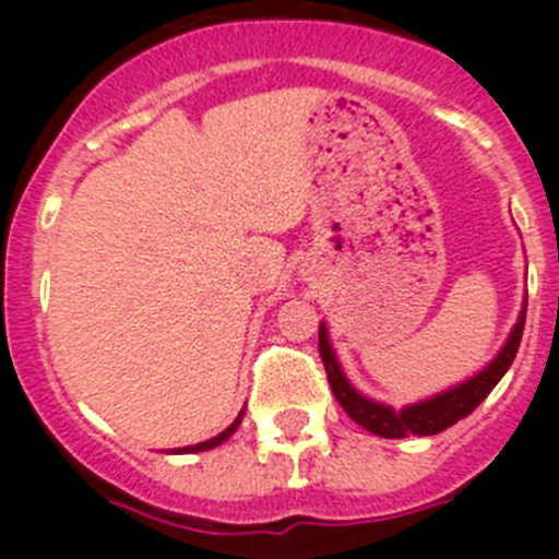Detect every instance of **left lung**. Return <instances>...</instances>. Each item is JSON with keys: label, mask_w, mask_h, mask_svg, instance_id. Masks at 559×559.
<instances>
[{"label": "left lung", "mask_w": 559, "mask_h": 559, "mask_svg": "<svg viewBox=\"0 0 559 559\" xmlns=\"http://www.w3.org/2000/svg\"><path fill=\"white\" fill-rule=\"evenodd\" d=\"M524 313H527V300L522 302L520 319H516L514 330L506 337L503 348H500L478 373H473L471 379L462 381V384H454L443 389V392L432 394V397L403 405L400 411L386 403H379V400L368 397V394H362L359 389L352 386V381L343 373L341 362H337L335 348H332L330 332H326L324 321L319 324V354L321 362H324L326 381H330L332 394H335V400L343 405V411H346L359 427H365V430L381 438L438 436V432H443L447 427L465 419L467 414H473V411L478 408V403H484V397H487V394L498 386V381L503 379L506 370L514 362L516 352H520Z\"/></svg>", "instance_id": "8db88e82"}]
</instances>
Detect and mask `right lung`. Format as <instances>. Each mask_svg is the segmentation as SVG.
I'll return each instance as SVG.
<instances>
[{"label": "right lung", "instance_id": "add662e5", "mask_svg": "<svg viewBox=\"0 0 559 559\" xmlns=\"http://www.w3.org/2000/svg\"><path fill=\"white\" fill-rule=\"evenodd\" d=\"M243 414H246V408H243V411H240V414H238V416H235V421H233V425H229V427H227V430H224V432H218V436H216V438H211V441H202V443H194V447L173 449V454H197V452H207V449H216V447H222V443H224V441H227V438H229V436H233V432H235V430H238V427H240V421H243Z\"/></svg>", "mask_w": 559, "mask_h": 559}]
</instances>
